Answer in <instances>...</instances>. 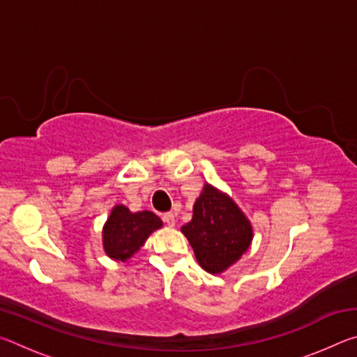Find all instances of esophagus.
I'll return each mask as SVG.
<instances>
[{
    "label": "esophagus",
    "instance_id": "1",
    "mask_svg": "<svg viewBox=\"0 0 357 357\" xmlns=\"http://www.w3.org/2000/svg\"><path fill=\"white\" fill-rule=\"evenodd\" d=\"M162 220H164L168 227H174V223H176L173 213H165L164 215H162Z\"/></svg>",
    "mask_w": 357,
    "mask_h": 357
}]
</instances>
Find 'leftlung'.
<instances>
[{
	"label": "left lung",
	"mask_w": 357,
	"mask_h": 357,
	"mask_svg": "<svg viewBox=\"0 0 357 357\" xmlns=\"http://www.w3.org/2000/svg\"><path fill=\"white\" fill-rule=\"evenodd\" d=\"M197 261L211 274H222L247 252L253 229L243 211L215 187L204 184L193 204V217L181 228Z\"/></svg>",
	"instance_id": "1"
}]
</instances>
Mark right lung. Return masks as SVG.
I'll list each match as a JSON object with an SVG mask.
<instances>
[{"label": "right lung", "mask_w": 357, "mask_h": 357, "mask_svg": "<svg viewBox=\"0 0 357 357\" xmlns=\"http://www.w3.org/2000/svg\"><path fill=\"white\" fill-rule=\"evenodd\" d=\"M162 225V220L151 211L130 213L124 204H116L102 231L104 250L116 261H128L146 243L149 234Z\"/></svg>", "instance_id": "add662e5"}]
</instances>
